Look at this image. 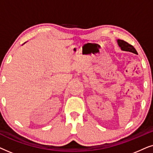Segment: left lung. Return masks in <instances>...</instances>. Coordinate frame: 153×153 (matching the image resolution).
Segmentation results:
<instances>
[{"label":"left lung","mask_w":153,"mask_h":153,"mask_svg":"<svg viewBox=\"0 0 153 153\" xmlns=\"http://www.w3.org/2000/svg\"><path fill=\"white\" fill-rule=\"evenodd\" d=\"M117 42H118L119 47H120V49L122 51L131 52V53H134L136 54L137 53V50L134 49V47L127 43V42H125L124 40H121V39H117Z\"/></svg>","instance_id":"left-lung-1"}]
</instances>
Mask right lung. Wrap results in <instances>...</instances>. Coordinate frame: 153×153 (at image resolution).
Instances as JSON below:
<instances>
[{"label":"right lung","mask_w":153,"mask_h":153,"mask_svg":"<svg viewBox=\"0 0 153 153\" xmlns=\"http://www.w3.org/2000/svg\"><path fill=\"white\" fill-rule=\"evenodd\" d=\"M25 43H26V42H25ZM25 43H24V44H25Z\"/></svg>","instance_id":"obj_1"}]
</instances>
